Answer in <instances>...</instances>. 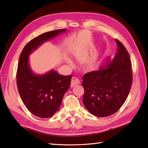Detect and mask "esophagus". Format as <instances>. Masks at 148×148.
Wrapping results in <instances>:
<instances>
[{
	"instance_id": "34e87169",
	"label": "esophagus",
	"mask_w": 148,
	"mask_h": 148,
	"mask_svg": "<svg viewBox=\"0 0 148 148\" xmlns=\"http://www.w3.org/2000/svg\"><path fill=\"white\" fill-rule=\"evenodd\" d=\"M80 84V81L79 80L78 78L76 77H72V79H71V86L72 88L76 85H78V84Z\"/></svg>"
}]
</instances>
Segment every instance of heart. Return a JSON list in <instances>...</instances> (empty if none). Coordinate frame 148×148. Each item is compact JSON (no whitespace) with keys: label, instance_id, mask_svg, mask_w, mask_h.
<instances>
[{"label":"heart","instance_id":"1","mask_svg":"<svg viewBox=\"0 0 148 148\" xmlns=\"http://www.w3.org/2000/svg\"><path fill=\"white\" fill-rule=\"evenodd\" d=\"M68 62H69V64H72V62H71V61H70V60H68Z\"/></svg>","mask_w":148,"mask_h":148}]
</instances>
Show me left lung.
<instances>
[{
    "mask_svg": "<svg viewBox=\"0 0 148 148\" xmlns=\"http://www.w3.org/2000/svg\"><path fill=\"white\" fill-rule=\"evenodd\" d=\"M114 58L106 59L98 71L84 75L83 102L90 113L97 117L114 114L123 105L132 83L129 53L118 40Z\"/></svg>",
    "mask_w": 148,
    "mask_h": 148,
    "instance_id": "8db88e82",
    "label": "left lung"
}]
</instances>
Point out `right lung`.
<instances>
[{
  "label": "right lung",
  "instance_id": "obj_1",
  "mask_svg": "<svg viewBox=\"0 0 148 148\" xmlns=\"http://www.w3.org/2000/svg\"><path fill=\"white\" fill-rule=\"evenodd\" d=\"M66 31L65 29L56 30L35 37L24 47L19 58L16 73L18 92L28 110L37 117L50 118L58 111L72 76H62L54 70L36 74L29 65V55L43 42Z\"/></svg>",
  "mask_w": 148,
  "mask_h": 148
}]
</instances>
